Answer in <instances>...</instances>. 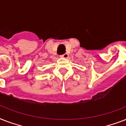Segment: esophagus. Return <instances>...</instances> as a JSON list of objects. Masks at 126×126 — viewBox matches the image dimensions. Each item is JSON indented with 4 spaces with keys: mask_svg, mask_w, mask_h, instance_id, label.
<instances>
[{
    "mask_svg": "<svg viewBox=\"0 0 126 126\" xmlns=\"http://www.w3.org/2000/svg\"><path fill=\"white\" fill-rule=\"evenodd\" d=\"M61 57H63V58H67V57H69V54L68 53H65V54H63V55H61Z\"/></svg>",
    "mask_w": 126,
    "mask_h": 126,
    "instance_id": "34e87169",
    "label": "esophagus"
}]
</instances>
